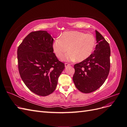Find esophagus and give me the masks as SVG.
<instances>
[{
    "mask_svg": "<svg viewBox=\"0 0 127 127\" xmlns=\"http://www.w3.org/2000/svg\"><path fill=\"white\" fill-rule=\"evenodd\" d=\"M64 65H65V67H67V66H69L70 65V64H68V63H65Z\"/></svg>",
    "mask_w": 127,
    "mask_h": 127,
    "instance_id": "1",
    "label": "esophagus"
}]
</instances>
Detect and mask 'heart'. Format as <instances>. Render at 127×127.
Here are the masks:
<instances>
[{"mask_svg": "<svg viewBox=\"0 0 127 127\" xmlns=\"http://www.w3.org/2000/svg\"><path fill=\"white\" fill-rule=\"evenodd\" d=\"M95 46L96 39L93 34L79 31L65 32L52 44L53 51L60 59L69 51L64 58L67 61L86 60L93 53Z\"/></svg>", "mask_w": 127, "mask_h": 127, "instance_id": "1", "label": "heart"}]
</instances>
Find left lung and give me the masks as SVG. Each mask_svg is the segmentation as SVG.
<instances>
[{
  "label": "left lung",
  "instance_id": "obj_1",
  "mask_svg": "<svg viewBox=\"0 0 127 127\" xmlns=\"http://www.w3.org/2000/svg\"><path fill=\"white\" fill-rule=\"evenodd\" d=\"M97 44L90 57L74 65L72 79L77 89L90 93L100 87L105 82L110 69L109 44L97 31H95Z\"/></svg>",
  "mask_w": 127,
  "mask_h": 127
}]
</instances>
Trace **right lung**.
<instances>
[{"label": "right lung", "mask_w": 127, "mask_h": 127, "mask_svg": "<svg viewBox=\"0 0 127 127\" xmlns=\"http://www.w3.org/2000/svg\"><path fill=\"white\" fill-rule=\"evenodd\" d=\"M53 39L45 31L30 33L17 49L18 68L29 89L39 96L53 93L64 68L53 53Z\"/></svg>", "instance_id": "1"}]
</instances>
